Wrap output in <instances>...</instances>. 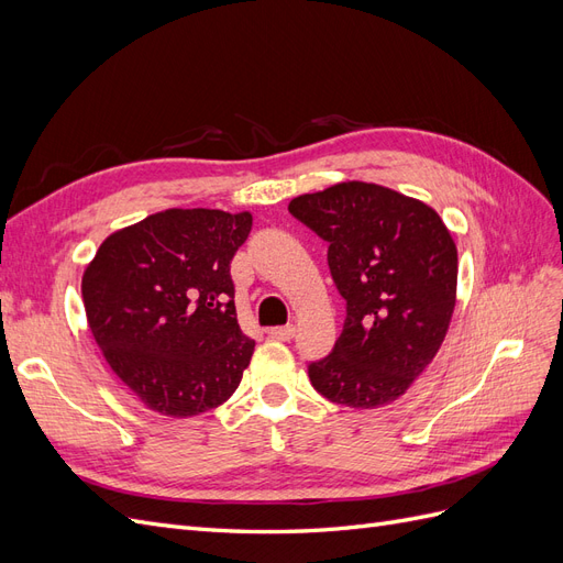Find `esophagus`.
<instances>
[{
	"instance_id": "esophagus-1",
	"label": "esophagus",
	"mask_w": 563,
	"mask_h": 563,
	"mask_svg": "<svg viewBox=\"0 0 563 563\" xmlns=\"http://www.w3.org/2000/svg\"><path fill=\"white\" fill-rule=\"evenodd\" d=\"M267 335L275 338V340H291L296 335V327H294V323H286V327H275V329L267 331Z\"/></svg>"
}]
</instances>
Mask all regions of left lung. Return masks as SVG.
Returning a JSON list of instances; mask_svg holds the SVG:
<instances>
[{
    "label": "left lung",
    "mask_w": 563,
    "mask_h": 563,
    "mask_svg": "<svg viewBox=\"0 0 563 563\" xmlns=\"http://www.w3.org/2000/svg\"><path fill=\"white\" fill-rule=\"evenodd\" d=\"M329 242L345 323L329 356L308 366L321 397L350 408L399 399L444 343L455 308L457 251L444 220L373 183H338L291 203Z\"/></svg>",
    "instance_id": "obj_1"
}]
</instances>
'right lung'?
<instances>
[{
  "instance_id": "add662e5",
  "label": "right lung",
  "mask_w": 563,
  "mask_h": 563,
  "mask_svg": "<svg viewBox=\"0 0 563 563\" xmlns=\"http://www.w3.org/2000/svg\"><path fill=\"white\" fill-rule=\"evenodd\" d=\"M251 213L166 209L110 234L81 279L106 362L147 408L207 413L232 397L255 343L236 323L230 263Z\"/></svg>"
}]
</instances>
